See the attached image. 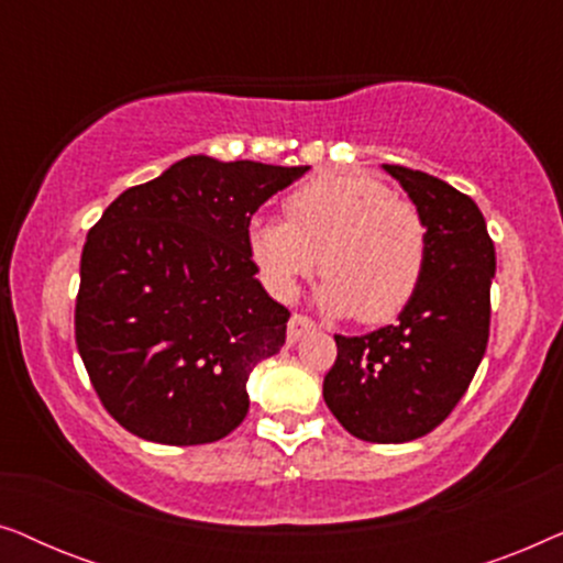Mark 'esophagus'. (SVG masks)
<instances>
[{"instance_id": "esophagus-1", "label": "esophagus", "mask_w": 563, "mask_h": 563, "mask_svg": "<svg viewBox=\"0 0 563 563\" xmlns=\"http://www.w3.org/2000/svg\"><path fill=\"white\" fill-rule=\"evenodd\" d=\"M310 330H314V320L307 318V314H291L289 318V325H287V341L289 343H297L299 338H302L305 333H310Z\"/></svg>"}]
</instances>
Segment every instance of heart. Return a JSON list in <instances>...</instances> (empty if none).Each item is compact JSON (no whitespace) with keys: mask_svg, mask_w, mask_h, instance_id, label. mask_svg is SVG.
Masks as SVG:
<instances>
[{"mask_svg":"<svg viewBox=\"0 0 563 563\" xmlns=\"http://www.w3.org/2000/svg\"><path fill=\"white\" fill-rule=\"evenodd\" d=\"M284 218L249 228L253 264L274 297L291 299L299 282L328 276L318 302L333 314L387 322L420 287L428 230L418 207L361 172L312 176L284 199Z\"/></svg>","mask_w":563,"mask_h":563,"instance_id":"obj_1","label":"heart"}]
</instances>
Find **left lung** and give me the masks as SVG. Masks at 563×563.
Instances as JSON below:
<instances>
[{
  "instance_id": "left-lung-1",
  "label": "left lung",
  "mask_w": 563,
  "mask_h": 563,
  "mask_svg": "<svg viewBox=\"0 0 563 563\" xmlns=\"http://www.w3.org/2000/svg\"><path fill=\"white\" fill-rule=\"evenodd\" d=\"M428 230L420 287L395 325L335 335L338 358L322 397L351 435L407 443L449 418L489 341L495 243L472 197L435 176L384 164Z\"/></svg>"
}]
</instances>
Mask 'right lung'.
<instances>
[{"label": "right lung", "instance_id": "obj_1", "mask_svg": "<svg viewBox=\"0 0 563 563\" xmlns=\"http://www.w3.org/2000/svg\"><path fill=\"white\" fill-rule=\"evenodd\" d=\"M307 168L189 156L122 191L89 230L76 349L133 435L199 445L243 422L245 382L289 320L256 279L249 225Z\"/></svg>", "mask_w": 563, "mask_h": 563}]
</instances>
